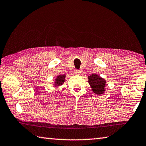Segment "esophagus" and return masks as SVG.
<instances>
[{"instance_id":"34e87169","label":"esophagus","mask_w":146,"mask_h":146,"mask_svg":"<svg viewBox=\"0 0 146 146\" xmlns=\"http://www.w3.org/2000/svg\"><path fill=\"white\" fill-rule=\"evenodd\" d=\"M80 70H78V69H75V70H74V73L75 74V75H80Z\"/></svg>"}]
</instances>
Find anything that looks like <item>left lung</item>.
<instances>
[{"label":"left lung","instance_id":"1","mask_svg":"<svg viewBox=\"0 0 146 146\" xmlns=\"http://www.w3.org/2000/svg\"><path fill=\"white\" fill-rule=\"evenodd\" d=\"M88 82L94 93L101 95L105 91L106 80L97 74H92L88 76Z\"/></svg>","mask_w":146,"mask_h":146}]
</instances>
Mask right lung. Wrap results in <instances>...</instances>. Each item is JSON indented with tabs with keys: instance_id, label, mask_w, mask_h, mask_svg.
<instances>
[{
	"instance_id": "1",
	"label": "right lung",
	"mask_w": 146,
	"mask_h": 146,
	"mask_svg": "<svg viewBox=\"0 0 146 146\" xmlns=\"http://www.w3.org/2000/svg\"><path fill=\"white\" fill-rule=\"evenodd\" d=\"M65 78H66V75H58V77L56 78L54 81V86L55 87H58L59 86H61L63 84V83L65 81Z\"/></svg>"
}]
</instances>
